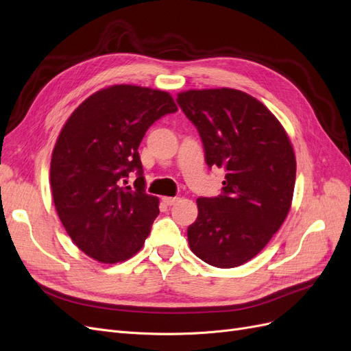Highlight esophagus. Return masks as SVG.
I'll use <instances>...</instances> for the list:
<instances>
[{
    "label": "esophagus",
    "mask_w": 351,
    "mask_h": 351,
    "mask_svg": "<svg viewBox=\"0 0 351 351\" xmlns=\"http://www.w3.org/2000/svg\"><path fill=\"white\" fill-rule=\"evenodd\" d=\"M162 201L165 202L166 206H173V204H176V202L179 201V198H176V197H163Z\"/></svg>",
    "instance_id": "esophagus-1"
}]
</instances>
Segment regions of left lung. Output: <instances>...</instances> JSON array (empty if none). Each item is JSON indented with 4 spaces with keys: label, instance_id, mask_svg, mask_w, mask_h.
<instances>
[{
    "label": "left lung",
    "instance_id": "8db88e82",
    "mask_svg": "<svg viewBox=\"0 0 351 351\" xmlns=\"http://www.w3.org/2000/svg\"><path fill=\"white\" fill-rule=\"evenodd\" d=\"M176 101L198 130L208 167L226 171L221 194L197 199L189 247L213 267H239L264 250L287 217L295 152L278 119L241 90H188Z\"/></svg>",
    "mask_w": 351,
    "mask_h": 351
}]
</instances>
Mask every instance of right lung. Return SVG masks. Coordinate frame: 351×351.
I'll use <instances>...</instances> for the list:
<instances>
[{"label":"right lung","mask_w":351,"mask_h":351,"mask_svg":"<svg viewBox=\"0 0 351 351\" xmlns=\"http://www.w3.org/2000/svg\"><path fill=\"white\" fill-rule=\"evenodd\" d=\"M178 108L172 96L118 84L87 97L62 127L51 159V189L73 242L104 264L137 254L159 214L145 192L138 147L153 123ZM138 173L134 186L128 175Z\"/></svg>","instance_id":"right-lung-1"}]
</instances>
